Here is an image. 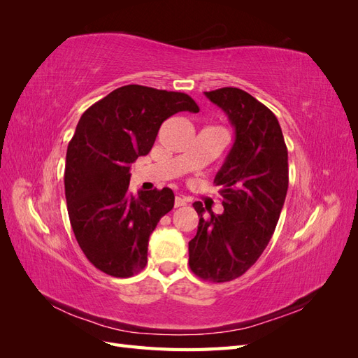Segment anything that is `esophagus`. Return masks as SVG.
<instances>
[{"label":"esophagus","mask_w":358,"mask_h":358,"mask_svg":"<svg viewBox=\"0 0 358 358\" xmlns=\"http://www.w3.org/2000/svg\"><path fill=\"white\" fill-rule=\"evenodd\" d=\"M182 206H187V200L182 197H176L175 199V208H182Z\"/></svg>","instance_id":"1"}]
</instances>
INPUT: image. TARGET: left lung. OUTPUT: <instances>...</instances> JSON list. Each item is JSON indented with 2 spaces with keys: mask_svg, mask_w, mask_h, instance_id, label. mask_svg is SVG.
<instances>
[{
  "mask_svg": "<svg viewBox=\"0 0 358 358\" xmlns=\"http://www.w3.org/2000/svg\"><path fill=\"white\" fill-rule=\"evenodd\" d=\"M234 127V143L213 183L222 196L224 212L203 218L188 243L189 267L210 282L242 276L272 239L288 189V150L273 112L239 88L204 92Z\"/></svg>",
  "mask_w": 358,
  "mask_h": 358,
  "instance_id": "1",
  "label": "left lung"
}]
</instances>
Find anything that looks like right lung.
I'll use <instances>...</instances> for the list:
<instances>
[{"instance_id":"add662e5","label":"right lung","mask_w":358,"mask_h":358,"mask_svg":"<svg viewBox=\"0 0 358 358\" xmlns=\"http://www.w3.org/2000/svg\"><path fill=\"white\" fill-rule=\"evenodd\" d=\"M199 110L183 92L127 85L79 119L64 173L67 209L83 254L106 275L128 278L145 268L149 236L175 206L170 188L133 196L129 164L149 154L167 117Z\"/></svg>"}]
</instances>
